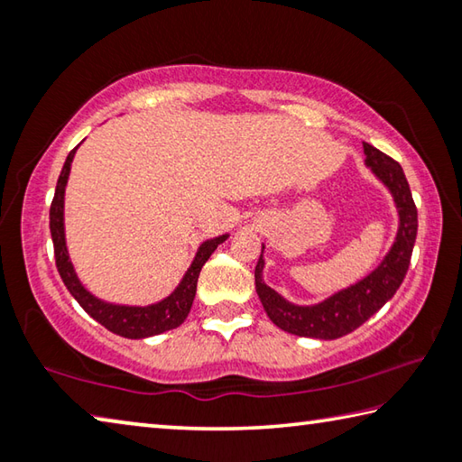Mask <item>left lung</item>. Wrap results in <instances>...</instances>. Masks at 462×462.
Instances as JSON below:
<instances>
[{
	"label": "left lung",
	"mask_w": 462,
	"mask_h": 462,
	"mask_svg": "<svg viewBox=\"0 0 462 462\" xmlns=\"http://www.w3.org/2000/svg\"><path fill=\"white\" fill-rule=\"evenodd\" d=\"M363 148L366 154V167H371L373 173L389 187L395 206L400 209L397 238L389 254L369 277L334 293L318 306H293V303L285 301L275 289L264 283V261L261 253L259 263L254 267L256 293H259L271 322L289 334L319 340H334L344 334H350L385 306L400 289L405 273L410 269L411 250L418 234V209L411 198L408 179H405L400 162L381 152L379 148L371 146L369 143H363Z\"/></svg>",
	"instance_id": "obj_1"
}]
</instances>
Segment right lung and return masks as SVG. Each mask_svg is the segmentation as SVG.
Segmentation results:
<instances>
[{"instance_id": "add662e5", "label": "right lung", "mask_w": 462, "mask_h": 462, "mask_svg": "<svg viewBox=\"0 0 462 462\" xmlns=\"http://www.w3.org/2000/svg\"><path fill=\"white\" fill-rule=\"evenodd\" d=\"M75 151L77 146L69 152L65 165H62V171L57 181V189H54V198L51 203V236L54 245V261H57V269L62 283L67 285L71 295L79 301V306L88 311L93 319H97V322L101 326H106L109 332L124 336V338H146V336H156L181 326L193 306V297H195V291H198V277H199L201 267L206 264L209 256H212L217 245H222L228 236L224 234V236L203 242L198 250V254H195V261L191 263L189 271L185 273L183 281L179 283L175 291L167 297V300L152 303V306H146V308L109 306V303L99 301L97 297H93L89 291H85V287L79 283V279H77L73 271V264L69 261L67 245H65L62 199H65V185L69 179V171H71Z\"/></svg>"}]
</instances>
